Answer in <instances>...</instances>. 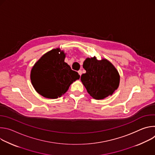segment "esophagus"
<instances>
[{"label":"esophagus","instance_id":"34e87169","mask_svg":"<svg viewBox=\"0 0 155 155\" xmlns=\"http://www.w3.org/2000/svg\"><path fill=\"white\" fill-rule=\"evenodd\" d=\"M78 74L81 76V74H82V71H81V70H80V71H78Z\"/></svg>","mask_w":155,"mask_h":155}]
</instances>
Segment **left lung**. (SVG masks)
<instances>
[{
	"label": "left lung",
	"mask_w": 155,
	"mask_h": 155,
	"mask_svg": "<svg viewBox=\"0 0 155 155\" xmlns=\"http://www.w3.org/2000/svg\"><path fill=\"white\" fill-rule=\"evenodd\" d=\"M83 68L86 73L81 76V81L87 92L94 99H104L112 96L120 84V74L115 66L106 59L97 60L87 58Z\"/></svg>",
	"instance_id": "left-lung-1"
}]
</instances>
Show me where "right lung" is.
I'll return each mask as SVG.
<instances>
[{"mask_svg": "<svg viewBox=\"0 0 155 155\" xmlns=\"http://www.w3.org/2000/svg\"><path fill=\"white\" fill-rule=\"evenodd\" d=\"M65 54L59 48L44 54L34 65L31 80L35 91L48 99H57L65 94L71 84L80 78L64 62Z\"/></svg>", "mask_w": 155, "mask_h": 155, "instance_id": "1", "label": "right lung"}]
</instances>
